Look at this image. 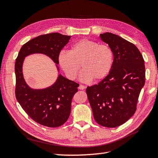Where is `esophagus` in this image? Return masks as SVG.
I'll return each instance as SVG.
<instances>
[{
	"instance_id": "34e87169",
	"label": "esophagus",
	"mask_w": 158,
	"mask_h": 158,
	"mask_svg": "<svg viewBox=\"0 0 158 158\" xmlns=\"http://www.w3.org/2000/svg\"><path fill=\"white\" fill-rule=\"evenodd\" d=\"M85 88V87L83 85H80L79 86V89H80V90H83Z\"/></svg>"
}]
</instances>
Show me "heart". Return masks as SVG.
I'll return each instance as SVG.
<instances>
[{"instance_id": "1", "label": "heart", "mask_w": 158, "mask_h": 158, "mask_svg": "<svg viewBox=\"0 0 158 158\" xmlns=\"http://www.w3.org/2000/svg\"><path fill=\"white\" fill-rule=\"evenodd\" d=\"M114 57V52L107 44L81 39L72 44L69 52H60L58 62L69 79L76 78L81 64L83 70L81 73V79L89 81L93 79L98 81L110 73Z\"/></svg>"}]
</instances>
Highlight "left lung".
Returning a JSON list of instances; mask_svg holds the SVG:
<instances>
[{
	"label": "left lung",
	"mask_w": 158,
	"mask_h": 158,
	"mask_svg": "<svg viewBox=\"0 0 158 158\" xmlns=\"http://www.w3.org/2000/svg\"><path fill=\"white\" fill-rule=\"evenodd\" d=\"M114 52L109 75L99 83L87 87L86 93L94 119L106 127H116L133 115L145 84L144 60L137 47L111 33L100 35Z\"/></svg>",
	"instance_id": "1"
}]
</instances>
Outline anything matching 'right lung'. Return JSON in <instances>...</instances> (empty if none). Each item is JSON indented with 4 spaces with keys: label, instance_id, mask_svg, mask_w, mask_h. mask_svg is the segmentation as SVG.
I'll use <instances>...</instances> for the list:
<instances>
[{
    "label": "right lung",
    "instance_id": "obj_1",
    "mask_svg": "<svg viewBox=\"0 0 158 158\" xmlns=\"http://www.w3.org/2000/svg\"><path fill=\"white\" fill-rule=\"evenodd\" d=\"M70 39L71 36L58 33L40 35L24 44L16 59V98L27 115L44 126L57 127L66 122L70 115L73 97L78 91L79 84L59 75L51 87L33 89L23 78V60L31 54L43 53L59 64L58 56Z\"/></svg>",
    "mask_w": 158,
    "mask_h": 158
}]
</instances>
